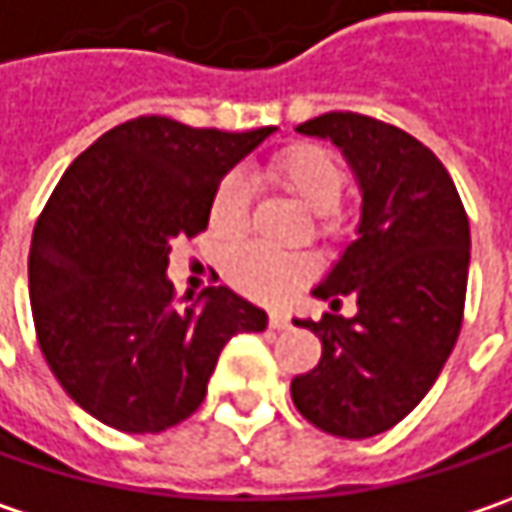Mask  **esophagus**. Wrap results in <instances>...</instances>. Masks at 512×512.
Returning a JSON list of instances; mask_svg holds the SVG:
<instances>
[{"instance_id": "esophagus-1", "label": "esophagus", "mask_w": 512, "mask_h": 512, "mask_svg": "<svg viewBox=\"0 0 512 512\" xmlns=\"http://www.w3.org/2000/svg\"><path fill=\"white\" fill-rule=\"evenodd\" d=\"M268 326L276 329V332H279V329H285V326H288V314H282V311H271V314H268Z\"/></svg>"}]
</instances>
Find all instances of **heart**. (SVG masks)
Listing matches in <instances>:
<instances>
[{
	"mask_svg": "<svg viewBox=\"0 0 512 512\" xmlns=\"http://www.w3.org/2000/svg\"><path fill=\"white\" fill-rule=\"evenodd\" d=\"M268 177L285 195L309 206L314 236H341L344 224L338 215V201L347 186V171L335 154L311 142L288 145L268 160ZM250 198V183L238 171L224 174L209 195V230L224 241L244 236L250 221ZM227 276L241 294L253 300L282 303L314 276V259L306 253H279L250 244L230 256Z\"/></svg>",
	"mask_w": 512,
	"mask_h": 512,
	"instance_id": "heart-1",
	"label": "heart"
}]
</instances>
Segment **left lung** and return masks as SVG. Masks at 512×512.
<instances>
[{
	"instance_id": "obj_1",
	"label": "left lung",
	"mask_w": 512,
	"mask_h": 512,
	"mask_svg": "<svg viewBox=\"0 0 512 512\" xmlns=\"http://www.w3.org/2000/svg\"><path fill=\"white\" fill-rule=\"evenodd\" d=\"M297 130L341 148L361 189V221L314 288L332 311L294 320L323 352L291 382V399L320 431L364 440L405 420L455 349L469 218L446 165L411 133L361 113H323ZM341 296L356 300L352 318L334 314Z\"/></svg>"
}]
</instances>
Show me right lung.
Here are the masks:
<instances>
[{"mask_svg":"<svg viewBox=\"0 0 512 512\" xmlns=\"http://www.w3.org/2000/svg\"><path fill=\"white\" fill-rule=\"evenodd\" d=\"M276 128L224 133L139 116L98 136L66 168L28 253L40 349L95 420L157 434L201 408L224 344L268 314L224 285L177 306L174 238L209 224L218 180Z\"/></svg>","mask_w":512,"mask_h":512,"instance_id":"obj_1","label":"right lung"}]
</instances>
